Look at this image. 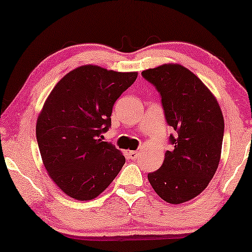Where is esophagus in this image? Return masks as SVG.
Returning a JSON list of instances; mask_svg holds the SVG:
<instances>
[{
    "instance_id": "esophagus-1",
    "label": "esophagus",
    "mask_w": 252,
    "mask_h": 252,
    "mask_svg": "<svg viewBox=\"0 0 252 252\" xmlns=\"http://www.w3.org/2000/svg\"><path fill=\"white\" fill-rule=\"evenodd\" d=\"M128 156H129L130 159L135 160L136 158L140 156V153H139V151H129V153H128Z\"/></svg>"
}]
</instances>
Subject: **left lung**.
Returning a JSON list of instances; mask_svg holds the SVG:
<instances>
[{
  "label": "left lung",
  "mask_w": 252,
  "mask_h": 252,
  "mask_svg": "<svg viewBox=\"0 0 252 252\" xmlns=\"http://www.w3.org/2000/svg\"><path fill=\"white\" fill-rule=\"evenodd\" d=\"M160 93L166 122L178 133L174 149L165 153L160 168L148 174L165 202L180 204L208 187L218 168L223 137L219 103L201 79L180 64L168 63L142 72Z\"/></svg>",
  "instance_id": "obj_1"
}]
</instances>
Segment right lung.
I'll return each instance as SVG.
<instances>
[{
    "mask_svg": "<svg viewBox=\"0 0 252 252\" xmlns=\"http://www.w3.org/2000/svg\"><path fill=\"white\" fill-rule=\"evenodd\" d=\"M137 72L82 65L65 74L36 120V140L51 180L78 201H91L109 187L125 157L102 133L111 126L115 102Z\"/></svg>",
    "mask_w": 252,
    "mask_h": 252,
    "instance_id": "add662e5",
    "label": "right lung"
}]
</instances>
